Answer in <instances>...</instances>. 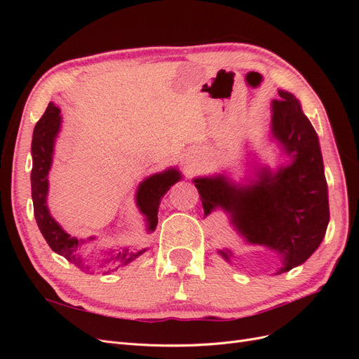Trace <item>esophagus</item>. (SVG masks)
Segmentation results:
<instances>
[{"label": "esophagus", "mask_w": 359, "mask_h": 359, "mask_svg": "<svg viewBox=\"0 0 359 359\" xmlns=\"http://www.w3.org/2000/svg\"><path fill=\"white\" fill-rule=\"evenodd\" d=\"M193 160H191V157H187L186 158V165H187V168H191L193 166V163H191Z\"/></svg>", "instance_id": "esophagus-1"}]
</instances>
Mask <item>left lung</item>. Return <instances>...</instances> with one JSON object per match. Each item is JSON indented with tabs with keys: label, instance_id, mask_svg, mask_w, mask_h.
Masks as SVG:
<instances>
[{
	"label": "left lung",
	"instance_id": "8db88e82",
	"mask_svg": "<svg viewBox=\"0 0 359 359\" xmlns=\"http://www.w3.org/2000/svg\"><path fill=\"white\" fill-rule=\"evenodd\" d=\"M273 100L271 135L290 165L273 172L259 168L255 180L235 184L222 175L194 178L203 206V217L222 208L248 244L264 245L281 256L283 274L316 252L330 222L328 187L316 132L304 115L298 99L278 90ZM231 262L232 250H220Z\"/></svg>",
	"mask_w": 359,
	"mask_h": 359
}]
</instances>
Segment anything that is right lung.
<instances>
[{
	"mask_svg": "<svg viewBox=\"0 0 359 359\" xmlns=\"http://www.w3.org/2000/svg\"><path fill=\"white\" fill-rule=\"evenodd\" d=\"M61 128V115L58 107L49 103L46 112L39 119L34 133H32L31 142V156H32V170H31V196L32 205H34V217L41 235L45 236L46 243L53 252L66 257L69 262L74 264L78 268L91 271V266L85 264V259L79 255L81 245L83 240L70 236L62 227L55 222L48 210V190L49 180L48 173L52 166L53 145ZM181 173L177 168H169L160 173H154L145 178L139 184L136 191V205L140 214L145 215L147 231L153 232L157 226V212L161 198L173 184L181 180ZM94 240V236L88 238V241ZM147 248L144 250H128L123 248L118 252H109L97 265L103 274L114 273V271L133 262Z\"/></svg>",
	"mask_w": 359,
	"mask_h": 359,
	"instance_id": "obj_1",
	"label": "right lung"
}]
</instances>
